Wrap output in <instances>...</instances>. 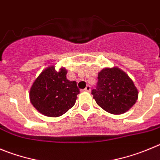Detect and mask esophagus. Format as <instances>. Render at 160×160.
I'll list each match as a JSON object with an SVG mask.
<instances>
[{"instance_id": "obj_1", "label": "esophagus", "mask_w": 160, "mask_h": 160, "mask_svg": "<svg viewBox=\"0 0 160 160\" xmlns=\"http://www.w3.org/2000/svg\"><path fill=\"white\" fill-rule=\"evenodd\" d=\"M84 91L85 92H91V87L90 86H89V85H88L87 87L85 88V89H84Z\"/></svg>"}]
</instances>
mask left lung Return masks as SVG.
I'll return each mask as SVG.
<instances>
[{
    "label": "left lung",
    "instance_id": "8db88e82",
    "mask_svg": "<svg viewBox=\"0 0 160 160\" xmlns=\"http://www.w3.org/2000/svg\"><path fill=\"white\" fill-rule=\"evenodd\" d=\"M92 94L96 103L112 114L125 113L138 98L132 80L118 67L105 68L98 72L96 89Z\"/></svg>",
    "mask_w": 160,
    "mask_h": 160
}]
</instances>
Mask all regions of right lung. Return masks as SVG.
<instances>
[{"instance_id":"1","label":"right lung","mask_w":160,"mask_h":160,"mask_svg":"<svg viewBox=\"0 0 160 160\" xmlns=\"http://www.w3.org/2000/svg\"><path fill=\"white\" fill-rule=\"evenodd\" d=\"M67 70L53 65L43 70L33 83L29 96L31 104L43 115L59 117L74 106L80 90L77 82L66 78Z\"/></svg>"}]
</instances>
